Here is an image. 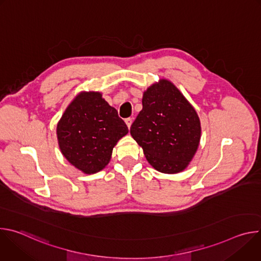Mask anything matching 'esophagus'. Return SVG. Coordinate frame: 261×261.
Instances as JSON below:
<instances>
[{
    "label": "esophagus",
    "instance_id": "34e87169",
    "mask_svg": "<svg viewBox=\"0 0 261 261\" xmlns=\"http://www.w3.org/2000/svg\"><path fill=\"white\" fill-rule=\"evenodd\" d=\"M125 122H126L127 127L130 129V127H131V125H132V119H131V118H128V119L125 120Z\"/></svg>",
    "mask_w": 261,
    "mask_h": 261
}]
</instances>
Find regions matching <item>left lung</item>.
<instances>
[{
	"mask_svg": "<svg viewBox=\"0 0 261 261\" xmlns=\"http://www.w3.org/2000/svg\"><path fill=\"white\" fill-rule=\"evenodd\" d=\"M131 136L156 170L173 174L193 159L201 137L194 107L168 80L144 91L142 109L130 128Z\"/></svg>",
	"mask_w": 261,
	"mask_h": 261,
	"instance_id": "left-lung-1",
	"label": "left lung"
}]
</instances>
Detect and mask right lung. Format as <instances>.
<instances>
[{"instance_id":"1","label":"right lung","mask_w":261,"mask_h":261,"mask_svg":"<svg viewBox=\"0 0 261 261\" xmlns=\"http://www.w3.org/2000/svg\"><path fill=\"white\" fill-rule=\"evenodd\" d=\"M118 111L100 92H81L57 125L59 147L67 161L86 174L102 170L118 141L128 133Z\"/></svg>"}]
</instances>
